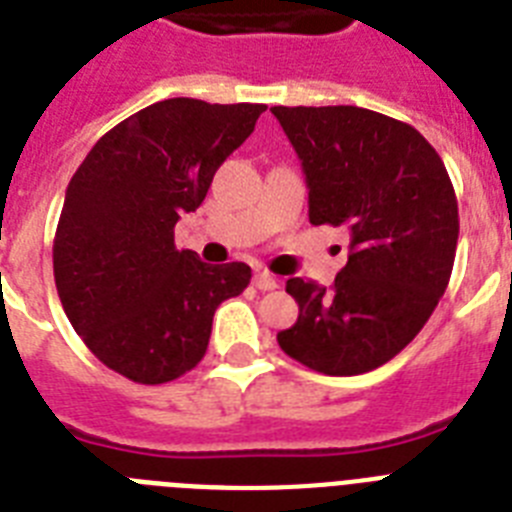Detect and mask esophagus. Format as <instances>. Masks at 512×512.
I'll list each match as a JSON object with an SVG mask.
<instances>
[{
    "label": "esophagus",
    "mask_w": 512,
    "mask_h": 512,
    "mask_svg": "<svg viewBox=\"0 0 512 512\" xmlns=\"http://www.w3.org/2000/svg\"><path fill=\"white\" fill-rule=\"evenodd\" d=\"M253 285H256V290L269 292V290H277L279 279L274 277V274H269V272H259L256 277H253Z\"/></svg>",
    "instance_id": "esophagus-1"
}]
</instances>
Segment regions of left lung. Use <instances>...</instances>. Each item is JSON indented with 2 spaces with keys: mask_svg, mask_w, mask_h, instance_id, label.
Here are the masks:
<instances>
[{
  "mask_svg": "<svg viewBox=\"0 0 512 512\" xmlns=\"http://www.w3.org/2000/svg\"><path fill=\"white\" fill-rule=\"evenodd\" d=\"M272 113L303 163L310 222L352 235L329 290L287 279L300 316L277 342L316 373H370L422 331L448 287L458 243L453 183L435 147L404 121L357 106Z\"/></svg>",
  "mask_w": 512,
  "mask_h": 512,
  "instance_id": "8db88e82",
  "label": "left lung"
}]
</instances>
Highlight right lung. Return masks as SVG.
<instances>
[{
	"mask_svg": "<svg viewBox=\"0 0 512 512\" xmlns=\"http://www.w3.org/2000/svg\"><path fill=\"white\" fill-rule=\"evenodd\" d=\"M261 103L170 98L113 126L72 176L54 238L69 323L106 368L144 386L202 362L214 310L251 282L243 261L209 266L178 251L173 227L204 202Z\"/></svg>",
	"mask_w": 512,
	"mask_h": 512,
	"instance_id": "right-lung-1",
	"label": "right lung"
}]
</instances>
